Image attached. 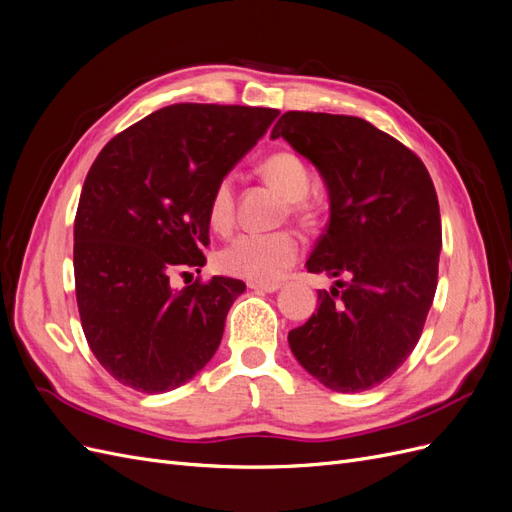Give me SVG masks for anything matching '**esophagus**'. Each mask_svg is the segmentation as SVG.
Returning <instances> with one entry per match:
<instances>
[{
  "mask_svg": "<svg viewBox=\"0 0 512 512\" xmlns=\"http://www.w3.org/2000/svg\"><path fill=\"white\" fill-rule=\"evenodd\" d=\"M247 286H250L256 292H277L282 288L280 282H250Z\"/></svg>",
  "mask_w": 512,
  "mask_h": 512,
  "instance_id": "esophagus-1",
  "label": "esophagus"
}]
</instances>
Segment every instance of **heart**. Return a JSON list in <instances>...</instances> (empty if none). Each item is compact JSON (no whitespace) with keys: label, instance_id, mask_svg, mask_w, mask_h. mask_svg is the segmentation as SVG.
<instances>
[{"label":"heart","instance_id":"1","mask_svg":"<svg viewBox=\"0 0 512 512\" xmlns=\"http://www.w3.org/2000/svg\"><path fill=\"white\" fill-rule=\"evenodd\" d=\"M265 175L288 200L292 213H305V196L312 188L307 164L290 151L273 153L260 164ZM207 218L213 230H228L235 222V179L222 177L209 196ZM301 241L288 230L241 232L220 247L215 262L220 271L250 282H275L301 256Z\"/></svg>","mask_w":512,"mask_h":512}]
</instances>
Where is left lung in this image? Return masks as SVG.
<instances>
[{
  "instance_id": "1",
  "label": "left lung",
  "mask_w": 512,
  "mask_h": 512,
  "mask_svg": "<svg viewBox=\"0 0 512 512\" xmlns=\"http://www.w3.org/2000/svg\"><path fill=\"white\" fill-rule=\"evenodd\" d=\"M312 162L331 218L305 262L337 280L288 344L307 374L337 393L374 389L423 333L438 286L442 222L425 164L393 136L350 115L288 111L271 138Z\"/></svg>"
}]
</instances>
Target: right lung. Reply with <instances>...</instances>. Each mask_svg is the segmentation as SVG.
<instances>
[{
	"instance_id": "right-lung-1",
	"label": "right lung",
	"mask_w": 512,
	"mask_h": 512,
	"mask_svg": "<svg viewBox=\"0 0 512 512\" xmlns=\"http://www.w3.org/2000/svg\"><path fill=\"white\" fill-rule=\"evenodd\" d=\"M280 115L275 108L173 104L117 134L91 164L74 220L83 333L100 365L147 395L192 380L218 350L241 280L205 267L209 196Z\"/></svg>"
}]
</instances>
